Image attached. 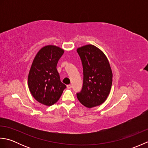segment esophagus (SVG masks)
<instances>
[{
  "label": "esophagus",
  "instance_id": "obj_1",
  "mask_svg": "<svg viewBox=\"0 0 148 148\" xmlns=\"http://www.w3.org/2000/svg\"><path fill=\"white\" fill-rule=\"evenodd\" d=\"M67 88L71 89L72 88V85H71V84H68V85H67Z\"/></svg>",
  "mask_w": 148,
  "mask_h": 148
}]
</instances>
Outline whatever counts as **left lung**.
I'll use <instances>...</instances> for the list:
<instances>
[{
  "label": "left lung",
  "mask_w": 148,
  "mask_h": 148,
  "mask_svg": "<svg viewBox=\"0 0 148 148\" xmlns=\"http://www.w3.org/2000/svg\"><path fill=\"white\" fill-rule=\"evenodd\" d=\"M83 65L82 89L77 93L79 101L92 108L105 102L111 88L112 73L108 58L101 50L88 45L77 49Z\"/></svg>",
  "instance_id": "1"
}]
</instances>
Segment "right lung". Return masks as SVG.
Here are the masks:
<instances>
[{
	"label": "right lung",
	"instance_id": "add662e5",
	"mask_svg": "<svg viewBox=\"0 0 148 148\" xmlns=\"http://www.w3.org/2000/svg\"><path fill=\"white\" fill-rule=\"evenodd\" d=\"M64 51L55 46L43 47L37 53L28 77L29 90L37 102L52 106L59 100L66 88L56 70L59 59Z\"/></svg>",
	"mask_w": 148,
	"mask_h": 148
}]
</instances>
